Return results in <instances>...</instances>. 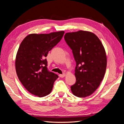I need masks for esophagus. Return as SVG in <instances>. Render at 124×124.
<instances>
[{
  "mask_svg": "<svg viewBox=\"0 0 124 124\" xmlns=\"http://www.w3.org/2000/svg\"><path fill=\"white\" fill-rule=\"evenodd\" d=\"M59 76L61 77V78H64L65 76H66V74H60Z\"/></svg>",
  "mask_w": 124,
  "mask_h": 124,
  "instance_id": "obj_1",
  "label": "esophagus"
}]
</instances>
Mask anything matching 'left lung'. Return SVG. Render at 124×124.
Returning <instances> with one entry per match:
<instances>
[{
	"instance_id": "obj_1",
	"label": "left lung",
	"mask_w": 124,
	"mask_h": 124,
	"mask_svg": "<svg viewBox=\"0 0 124 124\" xmlns=\"http://www.w3.org/2000/svg\"><path fill=\"white\" fill-rule=\"evenodd\" d=\"M64 39L72 50L77 64L76 83L70 87L71 91L77 97H87L97 90L106 73L104 47L100 39L89 31L67 33Z\"/></svg>"
}]
</instances>
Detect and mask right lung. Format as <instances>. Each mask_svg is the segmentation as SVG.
<instances>
[{
  "label": "right lung",
  "instance_id": "right-lung-1",
  "mask_svg": "<svg viewBox=\"0 0 124 124\" xmlns=\"http://www.w3.org/2000/svg\"><path fill=\"white\" fill-rule=\"evenodd\" d=\"M63 31L49 34H30L23 40L17 52L16 72L27 91L39 97L51 93L58 77L47 69L45 57L62 38Z\"/></svg>",
  "mask_w": 124,
  "mask_h": 124
}]
</instances>
